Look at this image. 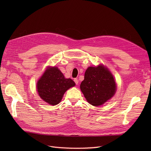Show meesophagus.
<instances>
[{
	"label": "esophagus",
	"instance_id": "1",
	"mask_svg": "<svg viewBox=\"0 0 151 151\" xmlns=\"http://www.w3.org/2000/svg\"><path fill=\"white\" fill-rule=\"evenodd\" d=\"M74 81L75 83H76L77 85L78 84V83H79V81H78V79H77V78H76V79H74Z\"/></svg>",
	"mask_w": 151,
	"mask_h": 151
}]
</instances>
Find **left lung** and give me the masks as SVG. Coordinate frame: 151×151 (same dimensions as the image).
<instances>
[{
    "label": "left lung",
    "mask_w": 151,
    "mask_h": 151,
    "mask_svg": "<svg viewBox=\"0 0 151 151\" xmlns=\"http://www.w3.org/2000/svg\"><path fill=\"white\" fill-rule=\"evenodd\" d=\"M80 88L88 102L93 106H98L113 96L116 85L108 68L99 65L87 68Z\"/></svg>",
    "instance_id": "1"
}]
</instances>
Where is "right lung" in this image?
<instances>
[{
    "label": "right lung",
    "mask_w": 151,
    "mask_h": 151,
    "mask_svg": "<svg viewBox=\"0 0 151 151\" xmlns=\"http://www.w3.org/2000/svg\"><path fill=\"white\" fill-rule=\"evenodd\" d=\"M36 88L44 101L56 105L61 101L66 91L76 84L71 79H66L57 67H48L38 81Z\"/></svg>",
    "instance_id": "right-lung-1"
}]
</instances>
